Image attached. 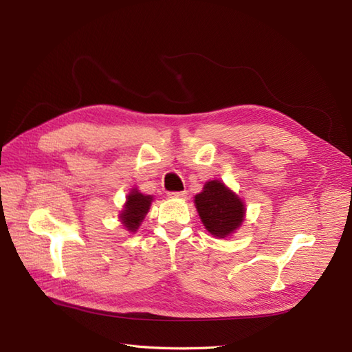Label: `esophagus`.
I'll list each match as a JSON object with an SVG mask.
<instances>
[{"label":"esophagus","instance_id":"1","mask_svg":"<svg viewBox=\"0 0 352 352\" xmlns=\"http://www.w3.org/2000/svg\"><path fill=\"white\" fill-rule=\"evenodd\" d=\"M168 198L185 199V198H186V192H185V190H180V192H168Z\"/></svg>","mask_w":352,"mask_h":352}]
</instances>
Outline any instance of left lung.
I'll return each instance as SVG.
<instances>
[{"instance_id": "left-lung-1", "label": "left lung", "mask_w": 352, "mask_h": 352, "mask_svg": "<svg viewBox=\"0 0 352 352\" xmlns=\"http://www.w3.org/2000/svg\"><path fill=\"white\" fill-rule=\"evenodd\" d=\"M195 206L206 229L217 238H226L236 230L243 220L242 201L219 180L204 185L195 195Z\"/></svg>"}]
</instances>
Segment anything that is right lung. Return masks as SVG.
<instances>
[{"instance_id": "obj_1", "label": "right lung", "mask_w": 352, "mask_h": 352, "mask_svg": "<svg viewBox=\"0 0 352 352\" xmlns=\"http://www.w3.org/2000/svg\"><path fill=\"white\" fill-rule=\"evenodd\" d=\"M153 197L151 195H144L138 190H132V192L127 195V201L124 210L122 211V223L124 228L131 232H135L140 228L141 221L144 220L146 211L150 210Z\"/></svg>"}]
</instances>
